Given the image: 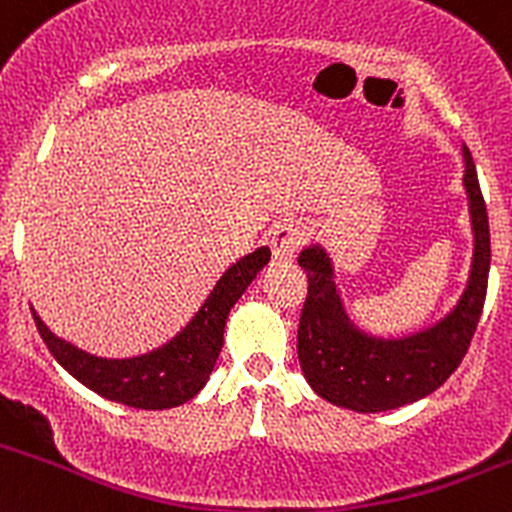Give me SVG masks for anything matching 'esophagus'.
Masks as SVG:
<instances>
[{"instance_id": "34e87169", "label": "esophagus", "mask_w": 512, "mask_h": 512, "mask_svg": "<svg viewBox=\"0 0 512 512\" xmlns=\"http://www.w3.org/2000/svg\"><path fill=\"white\" fill-rule=\"evenodd\" d=\"M305 242V230L297 222H277L270 232V247L275 260H292L300 245Z\"/></svg>"}]
</instances>
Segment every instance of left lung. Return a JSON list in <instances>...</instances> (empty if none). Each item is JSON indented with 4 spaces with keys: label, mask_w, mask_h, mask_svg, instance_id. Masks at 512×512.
I'll list each match as a JSON object with an SVG mask.
<instances>
[{
    "label": "left lung",
    "mask_w": 512,
    "mask_h": 512,
    "mask_svg": "<svg viewBox=\"0 0 512 512\" xmlns=\"http://www.w3.org/2000/svg\"><path fill=\"white\" fill-rule=\"evenodd\" d=\"M463 157V182L475 232L473 270L468 290L438 325L400 340L365 335L345 315L327 252L315 245L297 257L307 272V297L297 327V357L310 388L327 403L355 413L403 408L438 390L468 352L488 292L490 227L473 155L465 145Z\"/></svg>",
    "instance_id": "left-lung-1"
}]
</instances>
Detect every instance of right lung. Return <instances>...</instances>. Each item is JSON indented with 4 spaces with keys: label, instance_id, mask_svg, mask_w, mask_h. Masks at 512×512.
<instances>
[{
    "label": "right lung",
    "instance_id": "right-lung-1",
    "mask_svg": "<svg viewBox=\"0 0 512 512\" xmlns=\"http://www.w3.org/2000/svg\"><path fill=\"white\" fill-rule=\"evenodd\" d=\"M267 260H270V247H260L235 262L217 280L205 305L175 340L157 347L155 352L130 357V360H107V357L89 355L54 337L49 327L39 320L37 312H32V317L54 360L89 390L137 410L177 408L195 398L207 382L220 357L227 315L247 290V285L255 280L257 272L267 265Z\"/></svg>",
    "mask_w": 512,
    "mask_h": 512
}]
</instances>
